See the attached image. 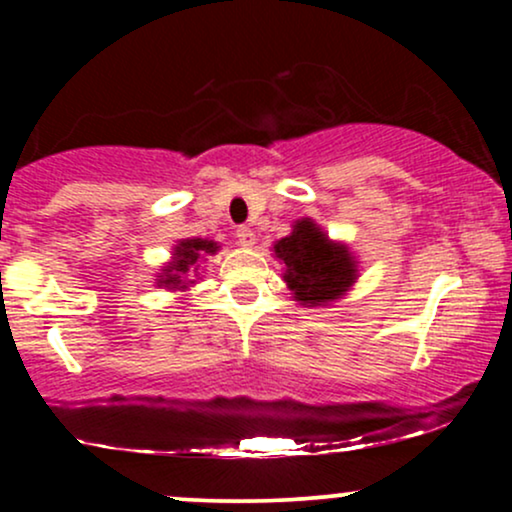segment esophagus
Returning <instances> with one entry per match:
<instances>
[{
	"label": "esophagus",
	"instance_id": "esophagus-1",
	"mask_svg": "<svg viewBox=\"0 0 512 512\" xmlns=\"http://www.w3.org/2000/svg\"><path fill=\"white\" fill-rule=\"evenodd\" d=\"M236 236H238V243L240 245H243V248H252V245H255V233H252L250 231V228H238V233H236Z\"/></svg>",
	"mask_w": 512,
	"mask_h": 512
}]
</instances>
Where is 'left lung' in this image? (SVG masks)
<instances>
[{"label": "left lung", "mask_w": 512, "mask_h": 512, "mask_svg": "<svg viewBox=\"0 0 512 512\" xmlns=\"http://www.w3.org/2000/svg\"><path fill=\"white\" fill-rule=\"evenodd\" d=\"M274 257L284 264L291 298L303 308L339 303L358 279V260L342 240H332L313 219L293 221V231L274 243Z\"/></svg>", "instance_id": "8db88e82"}]
</instances>
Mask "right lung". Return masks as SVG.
<instances>
[{
    "instance_id": "obj_1",
    "label": "right lung",
    "mask_w": 512,
    "mask_h": 512,
    "mask_svg": "<svg viewBox=\"0 0 512 512\" xmlns=\"http://www.w3.org/2000/svg\"><path fill=\"white\" fill-rule=\"evenodd\" d=\"M221 245L209 238H182L173 245L170 260L158 269L156 286L173 293L190 291L199 279V262L207 255H216Z\"/></svg>"
}]
</instances>
